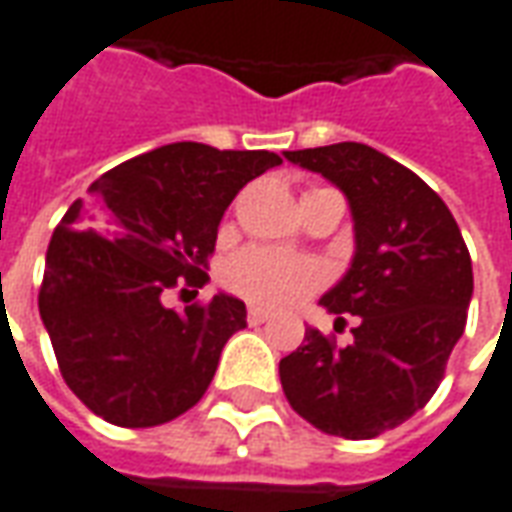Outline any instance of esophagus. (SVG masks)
<instances>
[{"mask_svg": "<svg viewBox=\"0 0 512 512\" xmlns=\"http://www.w3.org/2000/svg\"><path fill=\"white\" fill-rule=\"evenodd\" d=\"M246 319H249V325H263V322H269L271 314L269 311H263V308H249Z\"/></svg>", "mask_w": 512, "mask_h": 512, "instance_id": "34e87169", "label": "esophagus"}]
</instances>
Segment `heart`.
I'll return each mask as SVG.
<instances>
[{"label": "heart", "instance_id": "b5f03b06", "mask_svg": "<svg viewBox=\"0 0 512 512\" xmlns=\"http://www.w3.org/2000/svg\"><path fill=\"white\" fill-rule=\"evenodd\" d=\"M224 280L243 300L266 308H288L325 283V269L314 260L274 249H246L229 260Z\"/></svg>", "mask_w": 512, "mask_h": 512}]
</instances>
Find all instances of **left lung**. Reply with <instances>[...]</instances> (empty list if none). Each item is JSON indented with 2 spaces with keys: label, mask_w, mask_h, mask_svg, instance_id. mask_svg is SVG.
I'll return each mask as SVG.
<instances>
[{
  "label": "left lung",
  "mask_w": 512,
  "mask_h": 512,
  "mask_svg": "<svg viewBox=\"0 0 512 512\" xmlns=\"http://www.w3.org/2000/svg\"><path fill=\"white\" fill-rule=\"evenodd\" d=\"M350 201L356 255L319 300L336 322L356 316L353 342L305 330L280 361L291 409L344 440L401 426L437 392L474 294L471 255L446 201L417 173L361 142L285 151Z\"/></svg>",
  "instance_id": "1"
}]
</instances>
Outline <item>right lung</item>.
<instances>
[{
  "instance_id": "1",
  "label": "right lung",
  "mask_w": 512,
  "mask_h": 512,
  "mask_svg": "<svg viewBox=\"0 0 512 512\" xmlns=\"http://www.w3.org/2000/svg\"><path fill=\"white\" fill-rule=\"evenodd\" d=\"M280 162L271 151L173 142L103 173L66 210L38 311L66 387L95 415L148 429L201 401L227 339L246 328V305L215 294L173 311L165 294L210 280L224 210Z\"/></svg>"
}]
</instances>
